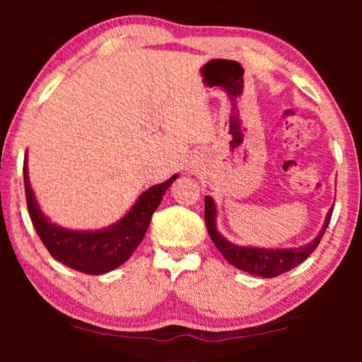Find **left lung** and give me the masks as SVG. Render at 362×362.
Wrapping results in <instances>:
<instances>
[{
	"label": "left lung",
	"mask_w": 362,
	"mask_h": 362,
	"mask_svg": "<svg viewBox=\"0 0 362 362\" xmlns=\"http://www.w3.org/2000/svg\"><path fill=\"white\" fill-rule=\"evenodd\" d=\"M333 207L328 211L325 217L321 230L316 234L315 239H311L308 244L300 247H286V249H267V247H252V245H237L234 242L227 240L224 235L217 229V207L216 202L211 196H206V211L204 219L206 227L209 232L212 242L224 255V259L230 265L237 269L249 272L250 275L264 276V279H272V276L281 275L295 267H298L301 262L308 259L316 247H318L321 237H323L326 227L329 224Z\"/></svg>",
	"instance_id": "1"
}]
</instances>
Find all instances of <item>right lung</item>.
Masks as SVG:
<instances>
[{
    "mask_svg": "<svg viewBox=\"0 0 362 362\" xmlns=\"http://www.w3.org/2000/svg\"><path fill=\"white\" fill-rule=\"evenodd\" d=\"M23 176L28 211L39 239L54 259L88 275L107 274L130 259L146 234L153 212L161 204L166 189L177 177V175H173L165 182L143 191L130 211L112 226L95 230H77L56 224L42 212L29 182L28 151L24 156Z\"/></svg>",
    "mask_w": 362,
    "mask_h": 362,
    "instance_id": "add662e5",
    "label": "right lung"
}]
</instances>
